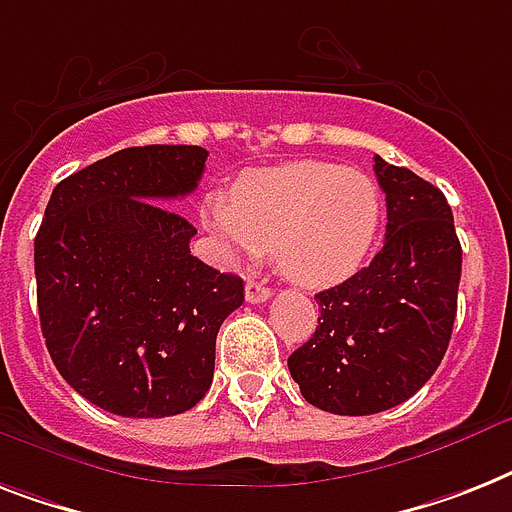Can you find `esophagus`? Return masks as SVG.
<instances>
[{"instance_id":"obj_1","label":"esophagus","mask_w":512,"mask_h":512,"mask_svg":"<svg viewBox=\"0 0 512 512\" xmlns=\"http://www.w3.org/2000/svg\"><path fill=\"white\" fill-rule=\"evenodd\" d=\"M244 297H247V302H252V305H257V302H268L270 289L260 284V281H247V286H244Z\"/></svg>"}]
</instances>
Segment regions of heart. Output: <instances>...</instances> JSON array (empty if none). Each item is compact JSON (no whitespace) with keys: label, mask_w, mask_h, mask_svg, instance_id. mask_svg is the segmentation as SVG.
Segmentation results:
<instances>
[{"label":"heart","mask_w":512,"mask_h":512,"mask_svg":"<svg viewBox=\"0 0 512 512\" xmlns=\"http://www.w3.org/2000/svg\"><path fill=\"white\" fill-rule=\"evenodd\" d=\"M210 231L228 257L276 252L286 278L310 289L334 286L363 268L381 228V191L363 170L331 162H289L249 173L234 202L210 199Z\"/></svg>","instance_id":"b5f03b06"}]
</instances>
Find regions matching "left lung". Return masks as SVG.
<instances>
[{
  "instance_id": "8db88e82",
  "label": "left lung",
  "mask_w": 512,
  "mask_h": 512,
  "mask_svg": "<svg viewBox=\"0 0 512 512\" xmlns=\"http://www.w3.org/2000/svg\"><path fill=\"white\" fill-rule=\"evenodd\" d=\"M373 170L386 194L384 247L368 268L315 294V334L289 357L302 397L336 415L410 400L442 363L458 313L463 249L447 199L378 155Z\"/></svg>"
}]
</instances>
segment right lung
Listing matches in <instances>:
<instances>
[{"label":"right lung","mask_w":512,"mask_h":512,"mask_svg":"<svg viewBox=\"0 0 512 512\" xmlns=\"http://www.w3.org/2000/svg\"><path fill=\"white\" fill-rule=\"evenodd\" d=\"M207 149H120L54 186L33 242L41 334L60 376L126 418L191 410L215 371L220 323L242 278L189 252L197 228L165 202L186 197Z\"/></svg>","instance_id":"right-lung-1"}]
</instances>
